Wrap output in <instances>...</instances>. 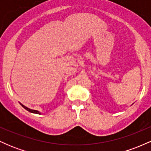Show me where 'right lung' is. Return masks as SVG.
<instances>
[{
  "mask_svg": "<svg viewBox=\"0 0 151 151\" xmlns=\"http://www.w3.org/2000/svg\"><path fill=\"white\" fill-rule=\"evenodd\" d=\"M21 106H22V107H23L24 109H25L26 110H27V111H28L31 112V113H34V114H40V112L38 111H36V110H32V109H28V108H27V107H25V106H23V105H22V104H21Z\"/></svg>",
  "mask_w": 151,
  "mask_h": 151,
  "instance_id": "obj_1",
  "label": "right lung"
}]
</instances>
